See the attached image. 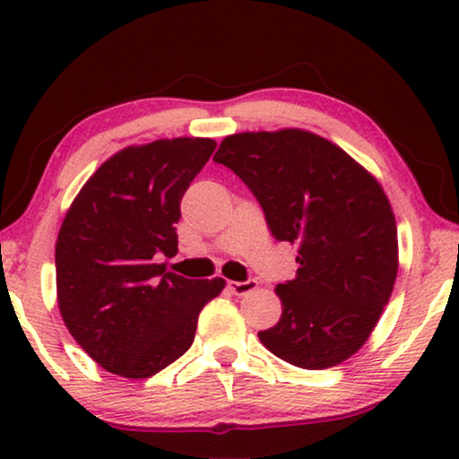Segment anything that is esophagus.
Here are the masks:
<instances>
[{"mask_svg":"<svg viewBox=\"0 0 459 459\" xmlns=\"http://www.w3.org/2000/svg\"><path fill=\"white\" fill-rule=\"evenodd\" d=\"M228 288L231 294L236 297H244V294L256 290V281L255 280H247V281H228Z\"/></svg>","mask_w":459,"mask_h":459,"instance_id":"1","label":"esophagus"}]
</instances>
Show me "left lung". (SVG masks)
Segmentation results:
<instances>
[{"label": "left lung", "instance_id": "1", "mask_svg": "<svg viewBox=\"0 0 459 459\" xmlns=\"http://www.w3.org/2000/svg\"><path fill=\"white\" fill-rule=\"evenodd\" d=\"M215 162L255 194L275 240L299 247L297 278L275 286L281 317L261 342L303 369L349 359L378 324L399 269L397 223L378 179L305 129L228 135Z\"/></svg>", "mask_w": 459, "mask_h": 459}]
</instances>
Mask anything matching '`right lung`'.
<instances>
[{"mask_svg": "<svg viewBox=\"0 0 459 459\" xmlns=\"http://www.w3.org/2000/svg\"><path fill=\"white\" fill-rule=\"evenodd\" d=\"M211 137L127 146L102 162L66 211L56 240L60 316L106 372L150 378L192 347L223 278L187 280L178 255L179 203L211 159Z\"/></svg>", "mask_w": 459, "mask_h": 459, "instance_id": "add662e5", "label": "right lung"}]
</instances>
